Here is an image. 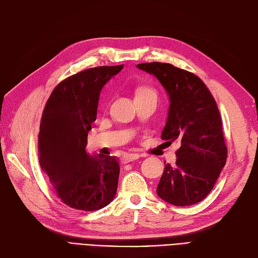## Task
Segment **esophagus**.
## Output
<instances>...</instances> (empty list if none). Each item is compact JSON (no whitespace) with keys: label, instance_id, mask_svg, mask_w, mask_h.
I'll return each mask as SVG.
<instances>
[{"label":"esophagus","instance_id":"obj_1","mask_svg":"<svg viewBox=\"0 0 258 258\" xmlns=\"http://www.w3.org/2000/svg\"><path fill=\"white\" fill-rule=\"evenodd\" d=\"M140 157H141V155H139V154H127L121 158V162L122 163H128V162H131V161H135V160L139 159Z\"/></svg>","mask_w":258,"mask_h":258}]
</instances>
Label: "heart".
<instances>
[{"instance_id":"1","label":"heart","mask_w":258,"mask_h":258,"mask_svg":"<svg viewBox=\"0 0 258 258\" xmlns=\"http://www.w3.org/2000/svg\"><path fill=\"white\" fill-rule=\"evenodd\" d=\"M136 98L138 99H156L158 100V93L153 88H138L136 90Z\"/></svg>"}]
</instances>
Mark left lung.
Wrapping results in <instances>:
<instances>
[{
  "mask_svg": "<svg viewBox=\"0 0 258 258\" xmlns=\"http://www.w3.org/2000/svg\"><path fill=\"white\" fill-rule=\"evenodd\" d=\"M137 67L157 77L169 95L161 139L181 143L175 166L165 167L157 195L173 206L196 205L212 190L227 160L217 104L205 83L191 72L162 62Z\"/></svg>",
  "mask_w": 258,
  "mask_h": 258,
  "instance_id": "obj_1",
  "label": "left lung"
}]
</instances>
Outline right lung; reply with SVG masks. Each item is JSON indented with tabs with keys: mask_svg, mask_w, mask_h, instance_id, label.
<instances>
[{
	"mask_svg": "<svg viewBox=\"0 0 258 258\" xmlns=\"http://www.w3.org/2000/svg\"><path fill=\"white\" fill-rule=\"evenodd\" d=\"M123 68L97 67L60 82L45 104L38 160L58 198L68 207L96 211L114 199L119 177L115 157L89 156L88 131L97 118L100 91Z\"/></svg>",
	"mask_w": 258,
	"mask_h": 258,
	"instance_id": "right-lung-1",
	"label": "right lung"
}]
</instances>
